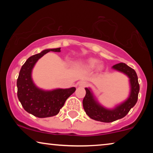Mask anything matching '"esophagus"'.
<instances>
[{"mask_svg":"<svg viewBox=\"0 0 153 153\" xmlns=\"http://www.w3.org/2000/svg\"><path fill=\"white\" fill-rule=\"evenodd\" d=\"M78 84H79V86L85 87V85H87L88 82H87V81H79V82L78 83Z\"/></svg>","mask_w":153,"mask_h":153,"instance_id":"obj_1","label":"esophagus"}]
</instances>
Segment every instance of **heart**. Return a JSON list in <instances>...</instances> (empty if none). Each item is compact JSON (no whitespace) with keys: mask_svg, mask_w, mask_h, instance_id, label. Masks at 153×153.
<instances>
[{"mask_svg":"<svg viewBox=\"0 0 153 153\" xmlns=\"http://www.w3.org/2000/svg\"><path fill=\"white\" fill-rule=\"evenodd\" d=\"M96 63H97V60L95 59H91L88 60V65L93 68V67L95 65ZM99 68H101V66H99Z\"/></svg>","mask_w":153,"mask_h":153,"instance_id":"1","label":"heart"}]
</instances>
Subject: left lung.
Returning a JSON list of instances; mask_svg holds the SVG:
<instances>
[{"mask_svg":"<svg viewBox=\"0 0 153 153\" xmlns=\"http://www.w3.org/2000/svg\"><path fill=\"white\" fill-rule=\"evenodd\" d=\"M114 70L124 73L129 79L130 94L127 100L119 104L113 109H108L98 103L91 91L85 88V95L83 100V106L85 113L93 120L103 123H111L118 119L123 118L128 114L129 111L137 103L139 93V84L137 73L134 69L125 63L116 64L113 66Z\"/></svg>","mask_w":153,"mask_h":153,"instance_id":"obj_1","label":"left lung"}]
</instances>
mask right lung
<instances>
[{
	"instance_id": "add662e5",
	"label": "right lung",
	"mask_w": 153,
	"mask_h": 153,
	"mask_svg": "<svg viewBox=\"0 0 153 153\" xmlns=\"http://www.w3.org/2000/svg\"><path fill=\"white\" fill-rule=\"evenodd\" d=\"M49 51L60 52V48L44 50L28 58L21 68L16 81L17 97L22 106L29 114L38 118L57 115L66 100L76 91L74 87L44 91L33 83L31 76L33 67L39 58Z\"/></svg>"
}]
</instances>
